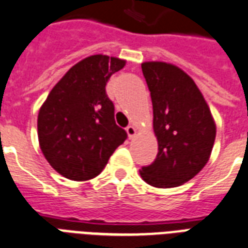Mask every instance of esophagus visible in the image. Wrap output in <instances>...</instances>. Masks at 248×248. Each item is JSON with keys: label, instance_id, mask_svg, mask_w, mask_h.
<instances>
[{"label": "esophagus", "instance_id": "1", "mask_svg": "<svg viewBox=\"0 0 248 248\" xmlns=\"http://www.w3.org/2000/svg\"><path fill=\"white\" fill-rule=\"evenodd\" d=\"M126 134H128V137H129V140H132V138L136 136V133H137V130H136V128H134L133 125H129L126 126Z\"/></svg>", "mask_w": 248, "mask_h": 248}]
</instances>
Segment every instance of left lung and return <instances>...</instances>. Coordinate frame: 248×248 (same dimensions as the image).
<instances>
[{"mask_svg":"<svg viewBox=\"0 0 248 248\" xmlns=\"http://www.w3.org/2000/svg\"><path fill=\"white\" fill-rule=\"evenodd\" d=\"M141 66L153 101L158 155L140 174L154 187H176L197 176L210 160L216 123L202 92L185 71L166 62Z\"/></svg>","mask_w":248,"mask_h":248,"instance_id":"1","label":"left lung"}]
</instances>
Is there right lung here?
<instances>
[{
  "label": "right lung",
  "mask_w": 248,
  "mask_h": 248,
  "mask_svg": "<svg viewBox=\"0 0 248 248\" xmlns=\"http://www.w3.org/2000/svg\"><path fill=\"white\" fill-rule=\"evenodd\" d=\"M125 63L103 54L86 57L67 71L40 107V149L63 177H95L125 141V130L116 125L114 105L106 94V82Z\"/></svg>",
  "instance_id": "right-lung-1"
}]
</instances>
